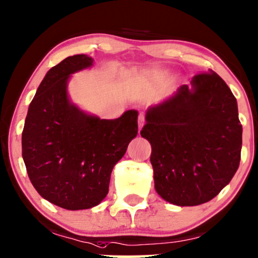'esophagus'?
Here are the masks:
<instances>
[{
  "mask_svg": "<svg viewBox=\"0 0 258 258\" xmlns=\"http://www.w3.org/2000/svg\"><path fill=\"white\" fill-rule=\"evenodd\" d=\"M146 122V118H145V115H142V113H140L139 115V129H141L143 124H145Z\"/></svg>",
  "mask_w": 258,
  "mask_h": 258,
  "instance_id": "34e87169",
  "label": "esophagus"
}]
</instances>
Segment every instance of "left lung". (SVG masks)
Instances as JSON below:
<instances>
[{
	"label": "left lung",
	"mask_w": 258,
	"mask_h": 258,
	"mask_svg": "<svg viewBox=\"0 0 258 258\" xmlns=\"http://www.w3.org/2000/svg\"><path fill=\"white\" fill-rule=\"evenodd\" d=\"M190 84L149 109L141 130L152 145L156 192L179 206L215 198L238 169L242 149L237 100L226 83L212 71Z\"/></svg>",
	"instance_id": "1"
}]
</instances>
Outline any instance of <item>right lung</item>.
Wrapping results in <instances>:
<instances>
[{
    "mask_svg": "<svg viewBox=\"0 0 258 258\" xmlns=\"http://www.w3.org/2000/svg\"><path fill=\"white\" fill-rule=\"evenodd\" d=\"M92 61L77 54L53 66L29 104L22 132V158L34 188L72 211L91 209L105 198L113 166L139 130L135 110L100 119L70 103V75Z\"/></svg>",
    "mask_w": 258,
    "mask_h": 258,
    "instance_id": "right-lung-1",
    "label": "right lung"
}]
</instances>
